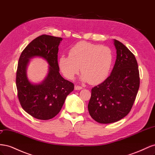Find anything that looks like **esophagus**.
Masks as SVG:
<instances>
[{"mask_svg":"<svg viewBox=\"0 0 155 155\" xmlns=\"http://www.w3.org/2000/svg\"><path fill=\"white\" fill-rule=\"evenodd\" d=\"M82 88H83V87L81 86H79V85L75 86V90H81Z\"/></svg>","mask_w":155,"mask_h":155,"instance_id":"1","label":"esophagus"}]
</instances>
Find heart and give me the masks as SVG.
Listing matches in <instances>:
<instances>
[{
	"mask_svg": "<svg viewBox=\"0 0 155 155\" xmlns=\"http://www.w3.org/2000/svg\"><path fill=\"white\" fill-rule=\"evenodd\" d=\"M112 61L113 55L109 47L82 41L70 48L69 55L61 56L59 66L69 79H73L81 68L83 80L96 84L109 75Z\"/></svg>",
	"mask_w": 155,
	"mask_h": 155,
	"instance_id": "heart-1",
	"label": "heart"
}]
</instances>
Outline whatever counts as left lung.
Returning <instances> with one entry per match:
<instances>
[{
  "label": "left lung",
  "instance_id": "1",
  "mask_svg": "<svg viewBox=\"0 0 155 155\" xmlns=\"http://www.w3.org/2000/svg\"><path fill=\"white\" fill-rule=\"evenodd\" d=\"M116 60L110 76L91 90L89 114L100 124L116 122L132 109L140 87V74L134 55L114 39Z\"/></svg>",
  "mask_w": 155,
  "mask_h": 155
}]
</instances>
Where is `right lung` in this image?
Instances as JSON below:
<instances>
[{
	"label": "right lung",
	"mask_w": 155,
	"mask_h": 155,
	"mask_svg": "<svg viewBox=\"0 0 155 155\" xmlns=\"http://www.w3.org/2000/svg\"><path fill=\"white\" fill-rule=\"evenodd\" d=\"M61 37L42 35L23 50L18 59L16 73L17 96L22 109L35 118L51 119L57 115L67 96L73 91L74 83L64 79L59 72L58 46ZM40 56L48 61L49 72L45 80L33 85L27 79L25 68L29 59Z\"/></svg>",
	"instance_id": "obj_1"
}]
</instances>
